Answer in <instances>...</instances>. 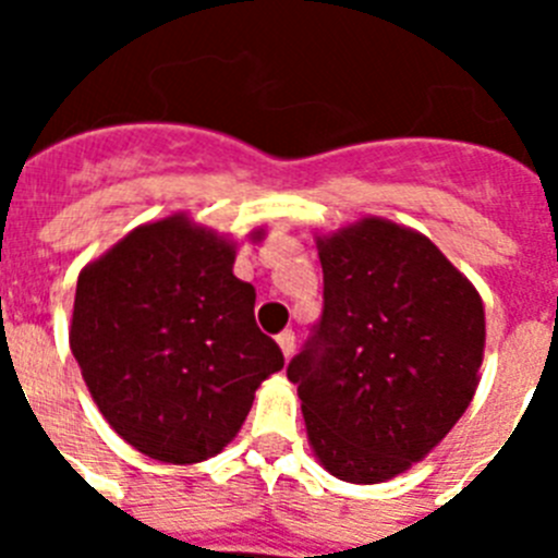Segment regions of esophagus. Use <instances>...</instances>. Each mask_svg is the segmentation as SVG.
Instances as JSON below:
<instances>
[{"instance_id":"obj_1","label":"esophagus","mask_w":558,"mask_h":558,"mask_svg":"<svg viewBox=\"0 0 558 558\" xmlns=\"http://www.w3.org/2000/svg\"><path fill=\"white\" fill-rule=\"evenodd\" d=\"M276 343H279V349H282L284 357H290V354L295 352V332H293V329H284V332L276 335Z\"/></svg>"}]
</instances>
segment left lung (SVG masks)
<instances>
[{
    "label": "left lung",
    "mask_w": 558,
    "mask_h": 558,
    "mask_svg": "<svg viewBox=\"0 0 558 558\" xmlns=\"http://www.w3.org/2000/svg\"><path fill=\"white\" fill-rule=\"evenodd\" d=\"M318 256L324 310L288 379L318 461L340 481H388L470 408L481 295L427 236L379 218L318 240Z\"/></svg>",
    "instance_id": "8db88e82"
}]
</instances>
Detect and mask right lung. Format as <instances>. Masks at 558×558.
Here are the masks:
<instances>
[{"label":"right lung","instance_id":"1","mask_svg":"<svg viewBox=\"0 0 558 558\" xmlns=\"http://www.w3.org/2000/svg\"><path fill=\"white\" fill-rule=\"evenodd\" d=\"M231 265L226 240L179 215L133 229L77 276L72 354L108 425L156 461L218 456L284 366Z\"/></svg>","mask_w":558,"mask_h":558}]
</instances>
